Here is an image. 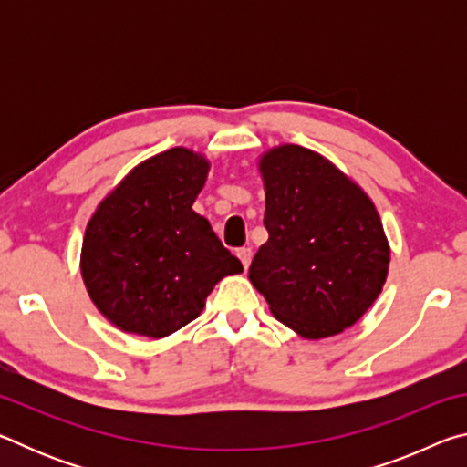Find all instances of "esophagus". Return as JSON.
<instances>
[{"instance_id":"esophagus-1","label":"esophagus","mask_w":467,"mask_h":467,"mask_svg":"<svg viewBox=\"0 0 467 467\" xmlns=\"http://www.w3.org/2000/svg\"><path fill=\"white\" fill-rule=\"evenodd\" d=\"M251 255H253V253H251L249 247H241L239 251H236V257H239V262L243 264L244 270H247L249 264H251Z\"/></svg>"}]
</instances>
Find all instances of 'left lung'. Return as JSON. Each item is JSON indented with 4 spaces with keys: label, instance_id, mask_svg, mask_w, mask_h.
Wrapping results in <instances>:
<instances>
[{
    "label": "left lung",
    "instance_id": "8db88e82",
    "mask_svg": "<svg viewBox=\"0 0 467 467\" xmlns=\"http://www.w3.org/2000/svg\"><path fill=\"white\" fill-rule=\"evenodd\" d=\"M267 241L249 267L284 326L309 339L339 334L381 292L389 244L373 202L326 158L300 146L264 156Z\"/></svg>",
    "mask_w": 467,
    "mask_h": 467
}]
</instances>
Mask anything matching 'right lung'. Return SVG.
Instances as JSON below:
<instances>
[{
    "mask_svg": "<svg viewBox=\"0 0 467 467\" xmlns=\"http://www.w3.org/2000/svg\"><path fill=\"white\" fill-rule=\"evenodd\" d=\"M208 162L172 148L141 162L94 212L82 278L99 311L130 334L164 337L202 313L224 275L243 272L192 205Z\"/></svg>",
    "mask_w": 467,
    "mask_h": 467,
    "instance_id": "right-lung-1",
    "label": "right lung"
}]
</instances>
